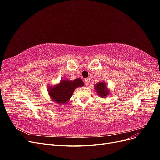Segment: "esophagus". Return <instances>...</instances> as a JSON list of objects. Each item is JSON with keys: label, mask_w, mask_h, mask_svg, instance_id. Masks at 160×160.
I'll return each mask as SVG.
<instances>
[{"label": "esophagus", "mask_w": 160, "mask_h": 160, "mask_svg": "<svg viewBox=\"0 0 160 160\" xmlns=\"http://www.w3.org/2000/svg\"><path fill=\"white\" fill-rule=\"evenodd\" d=\"M85 85H89V82H90V79H89V78H87V79H85Z\"/></svg>", "instance_id": "1"}]
</instances>
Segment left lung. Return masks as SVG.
Wrapping results in <instances>:
<instances>
[{
	"label": "left lung",
	"instance_id": "1",
	"mask_svg": "<svg viewBox=\"0 0 160 160\" xmlns=\"http://www.w3.org/2000/svg\"><path fill=\"white\" fill-rule=\"evenodd\" d=\"M95 90L97 91L98 94L101 96V98H105L107 97L109 93V90L107 89L106 87V84L104 82H101L95 85Z\"/></svg>",
	"mask_w": 160,
	"mask_h": 160
}]
</instances>
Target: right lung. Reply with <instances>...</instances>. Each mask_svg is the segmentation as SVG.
I'll return each instance as SVG.
<instances>
[{"label":"right lung","instance_id":"add662e5","mask_svg":"<svg viewBox=\"0 0 160 160\" xmlns=\"http://www.w3.org/2000/svg\"><path fill=\"white\" fill-rule=\"evenodd\" d=\"M83 85V81L81 79H76L74 81L62 80L59 85L49 88L48 91L51 99L57 103L65 104L71 98L75 89Z\"/></svg>","mask_w":160,"mask_h":160}]
</instances>
